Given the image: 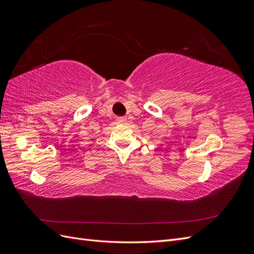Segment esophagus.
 <instances>
[{
    "instance_id": "esophagus-1",
    "label": "esophagus",
    "mask_w": 254,
    "mask_h": 254,
    "mask_svg": "<svg viewBox=\"0 0 254 254\" xmlns=\"http://www.w3.org/2000/svg\"><path fill=\"white\" fill-rule=\"evenodd\" d=\"M117 121L119 122V123H126V118L125 117H120V118H118L117 119Z\"/></svg>"
}]
</instances>
